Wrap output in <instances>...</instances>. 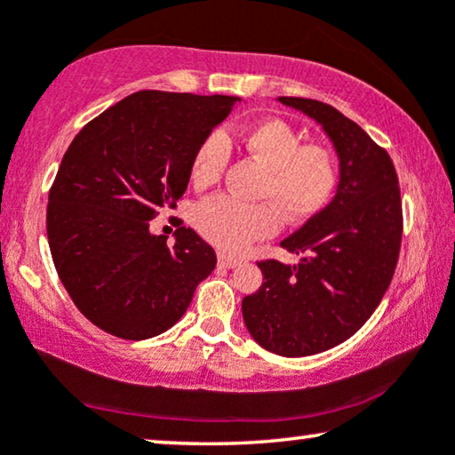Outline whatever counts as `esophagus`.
Wrapping results in <instances>:
<instances>
[{
	"mask_svg": "<svg viewBox=\"0 0 455 455\" xmlns=\"http://www.w3.org/2000/svg\"><path fill=\"white\" fill-rule=\"evenodd\" d=\"M217 263H220V267H223V269H234V267H238L242 260L232 257V254L220 252V254H217Z\"/></svg>",
	"mask_w": 455,
	"mask_h": 455,
	"instance_id": "1",
	"label": "esophagus"
}]
</instances>
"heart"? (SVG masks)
Here are the masks:
<instances>
[{
    "mask_svg": "<svg viewBox=\"0 0 455 455\" xmlns=\"http://www.w3.org/2000/svg\"><path fill=\"white\" fill-rule=\"evenodd\" d=\"M242 142L267 167L260 196L275 204L285 221H307L331 203L339 184V164L327 145L304 142L302 134L279 117L252 124L242 134ZM229 157L232 148L226 134H209L192 157V184L209 188L220 182ZM275 208L269 203H242L217 195L204 198L195 209V228L211 244L240 252L251 242L277 232L279 214Z\"/></svg>",
    "mask_w": 455,
    "mask_h": 455,
    "instance_id": "1",
    "label": "heart"
}]
</instances>
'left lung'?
<instances>
[{"label":"left lung","instance_id":"8db88e82","mask_svg":"<svg viewBox=\"0 0 455 455\" xmlns=\"http://www.w3.org/2000/svg\"><path fill=\"white\" fill-rule=\"evenodd\" d=\"M313 117L339 157L338 195L282 242L298 265L260 260L263 285L242 300L248 331L279 356H310L352 338L387 291L403 215L389 153L331 105L279 97Z\"/></svg>","mask_w":455,"mask_h":455}]
</instances>
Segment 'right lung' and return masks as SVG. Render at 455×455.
<instances>
[{
    "instance_id": "1",
    "label": "right lung",
    "mask_w": 455,
    "mask_h": 455,
    "mask_svg": "<svg viewBox=\"0 0 455 455\" xmlns=\"http://www.w3.org/2000/svg\"><path fill=\"white\" fill-rule=\"evenodd\" d=\"M240 97L139 91L76 134L49 190L47 240L76 308L103 331L148 339L182 319L215 251L190 228L148 223L176 209L196 148Z\"/></svg>"
}]
</instances>
